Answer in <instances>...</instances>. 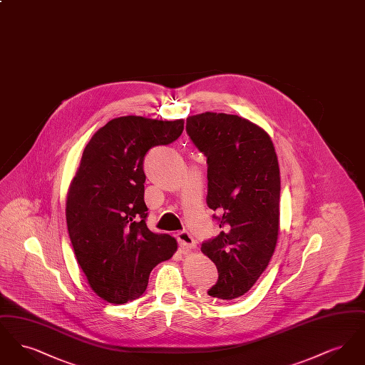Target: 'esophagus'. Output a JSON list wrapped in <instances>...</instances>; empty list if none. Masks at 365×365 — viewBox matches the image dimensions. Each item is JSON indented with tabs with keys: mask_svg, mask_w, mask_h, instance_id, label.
I'll list each match as a JSON object with an SVG mask.
<instances>
[{
	"mask_svg": "<svg viewBox=\"0 0 365 365\" xmlns=\"http://www.w3.org/2000/svg\"><path fill=\"white\" fill-rule=\"evenodd\" d=\"M178 241H179V245H180V247L182 249H195V241H194V238L191 237L190 232H187V231H182V232H179L178 234Z\"/></svg>",
	"mask_w": 365,
	"mask_h": 365,
	"instance_id": "esophagus-1",
	"label": "esophagus"
}]
</instances>
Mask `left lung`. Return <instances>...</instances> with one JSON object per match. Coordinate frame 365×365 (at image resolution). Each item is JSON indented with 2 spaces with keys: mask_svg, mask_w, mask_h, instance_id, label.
Segmentation results:
<instances>
[{
  "mask_svg": "<svg viewBox=\"0 0 365 365\" xmlns=\"http://www.w3.org/2000/svg\"><path fill=\"white\" fill-rule=\"evenodd\" d=\"M194 145L207 156V204L219 213L220 234L201 245L219 279L208 294L235 299L268 267L279 237L280 171L268 133L237 115L205 112L186 123Z\"/></svg>",
  "mask_w": 365,
  "mask_h": 365,
  "instance_id": "1",
  "label": "left lung"
}]
</instances>
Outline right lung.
I'll return each instance as SVG.
<instances>
[{"mask_svg":"<svg viewBox=\"0 0 365 365\" xmlns=\"http://www.w3.org/2000/svg\"><path fill=\"white\" fill-rule=\"evenodd\" d=\"M185 120L122 116L87 143L71 180L66 217L71 243L91 290L110 304L143 294L152 269L178 242L146 226L143 158L180 137Z\"/></svg>","mask_w":365,"mask_h":365,"instance_id":"right-lung-1","label":"right lung"}]
</instances>
